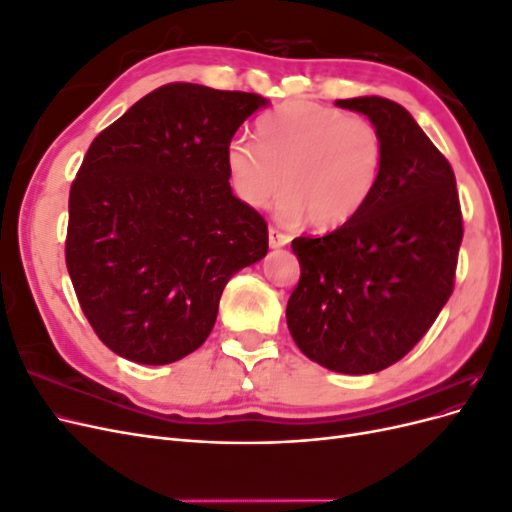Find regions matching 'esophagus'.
<instances>
[{"mask_svg":"<svg viewBox=\"0 0 512 512\" xmlns=\"http://www.w3.org/2000/svg\"><path fill=\"white\" fill-rule=\"evenodd\" d=\"M290 243V237L286 235V232H280L277 228H269V245L273 247V250H277V247H284Z\"/></svg>","mask_w":512,"mask_h":512,"instance_id":"obj_1","label":"esophagus"}]
</instances>
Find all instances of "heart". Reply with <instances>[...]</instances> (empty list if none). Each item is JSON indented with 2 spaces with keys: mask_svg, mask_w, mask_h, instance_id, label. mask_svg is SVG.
<instances>
[{
  "mask_svg": "<svg viewBox=\"0 0 512 512\" xmlns=\"http://www.w3.org/2000/svg\"><path fill=\"white\" fill-rule=\"evenodd\" d=\"M258 145L235 136L226 173L243 205L267 207L286 190L277 218L318 230L348 224L363 211L380 179L384 145L374 123L333 106L286 102L256 126Z\"/></svg>",
  "mask_w": 512,
  "mask_h": 512,
  "instance_id": "obj_1",
  "label": "heart"
}]
</instances>
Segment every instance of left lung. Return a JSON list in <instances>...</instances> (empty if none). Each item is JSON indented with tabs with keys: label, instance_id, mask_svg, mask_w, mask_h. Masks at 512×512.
I'll return each instance as SVG.
<instances>
[{
	"label": "left lung",
	"instance_id": "1",
	"mask_svg": "<svg viewBox=\"0 0 512 512\" xmlns=\"http://www.w3.org/2000/svg\"><path fill=\"white\" fill-rule=\"evenodd\" d=\"M378 128L384 158L363 211L292 241L301 265L286 305L294 344L348 376L376 374L421 342L453 292L463 222L455 173L404 106L337 100Z\"/></svg>",
	"mask_w": 512,
	"mask_h": 512
}]
</instances>
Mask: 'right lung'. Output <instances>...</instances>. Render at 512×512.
Segmentation results:
<instances>
[{"label":"right lung","instance_id":"right-lung-1","mask_svg":"<svg viewBox=\"0 0 512 512\" xmlns=\"http://www.w3.org/2000/svg\"><path fill=\"white\" fill-rule=\"evenodd\" d=\"M269 100L170 83L91 143L70 190L66 265L102 342L168 365L205 344L224 286L267 256V222L232 194L226 147Z\"/></svg>","mask_w":512,"mask_h":512}]
</instances>
